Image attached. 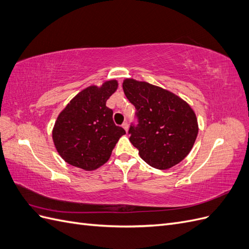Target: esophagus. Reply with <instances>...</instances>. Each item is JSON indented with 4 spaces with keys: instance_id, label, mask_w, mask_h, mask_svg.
<instances>
[{
    "instance_id": "esophagus-1",
    "label": "esophagus",
    "mask_w": 249,
    "mask_h": 249,
    "mask_svg": "<svg viewBox=\"0 0 249 249\" xmlns=\"http://www.w3.org/2000/svg\"><path fill=\"white\" fill-rule=\"evenodd\" d=\"M122 126L125 130V132H127V130H129V124H127V123H124V124H122Z\"/></svg>"
}]
</instances>
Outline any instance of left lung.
Wrapping results in <instances>:
<instances>
[{
  "label": "left lung",
  "instance_id": "8db88e82",
  "mask_svg": "<svg viewBox=\"0 0 249 249\" xmlns=\"http://www.w3.org/2000/svg\"><path fill=\"white\" fill-rule=\"evenodd\" d=\"M123 88L136 108L138 124H132L129 134L141 159L157 169L183 161L198 134L197 118L189 104L147 82L125 79Z\"/></svg>",
  "mask_w": 249,
  "mask_h": 249
}]
</instances>
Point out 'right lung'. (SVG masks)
<instances>
[{"mask_svg": "<svg viewBox=\"0 0 249 249\" xmlns=\"http://www.w3.org/2000/svg\"><path fill=\"white\" fill-rule=\"evenodd\" d=\"M118 83L110 80L101 87L82 90L60 112L53 129V141L62 159L90 171L106 163L119 138L125 134L113 122V111L106 106Z\"/></svg>", "mask_w": 249, "mask_h": 249, "instance_id": "right-lung-1", "label": "right lung"}]
</instances>
